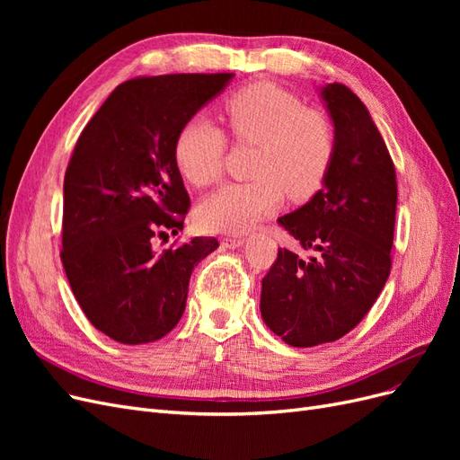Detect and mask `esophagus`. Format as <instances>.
<instances>
[{
	"instance_id": "esophagus-1",
	"label": "esophagus",
	"mask_w": 460,
	"mask_h": 460,
	"mask_svg": "<svg viewBox=\"0 0 460 460\" xmlns=\"http://www.w3.org/2000/svg\"><path fill=\"white\" fill-rule=\"evenodd\" d=\"M243 245V240H240V238H226V240H222V247H226V249H238V247H242Z\"/></svg>"
}]
</instances>
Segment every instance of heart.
I'll return each mask as SVG.
<instances>
[{"mask_svg": "<svg viewBox=\"0 0 460 460\" xmlns=\"http://www.w3.org/2000/svg\"><path fill=\"white\" fill-rule=\"evenodd\" d=\"M222 117L235 142L257 144L249 174L253 180L225 184L196 207L207 232L242 234L274 213L282 196L311 198L323 186L333 157V130L324 115L274 84H253L230 95ZM226 140L205 117L190 119L174 142L180 174L193 186H208L220 176Z\"/></svg>", "mask_w": 460, "mask_h": 460, "instance_id": "heart-1", "label": "heart"}]
</instances>
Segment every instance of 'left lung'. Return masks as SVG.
Masks as SVG:
<instances>
[{
	"instance_id": "8db88e82",
	"label": "left lung",
	"mask_w": 460,
	"mask_h": 460,
	"mask_svg": "<svg viewBox=\"0 0 460 460\" xmlns=\"http://www.w3.org/2000/svg\"><path fill=\"white\" fill-rule=\"evenodd\" d=\"M318 95L333 127V157L314 196L278 222L314 257L278 249L262 278L261 316L291 347L336 341L351 332L392 269L395 166L365 103L343 84Z\"/></svg>"
}]
</instances>
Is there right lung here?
Instances as JSON below:
<instances>
[{
    "instance_id": "obj_1",
    "label": "right lung",
    "mask_w": 460,
    "mask_h": 460,
    "mask_svg": "<svg viewBox=\"0 0 460 460\" xmlns=\"http://www.w3.org/2000/svg\"><path fill=\"white\" fill-rule=\"evenodd\" d=\"M232 73L163 75L117 86L82 130L63 184L61 261L90 323L124 345L157 341L182 318L193 267L215 238L157 253L184 228L188 191L174 161L184 124Z\"/></svg>"
}]
</instances>
